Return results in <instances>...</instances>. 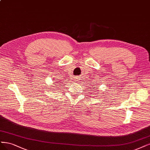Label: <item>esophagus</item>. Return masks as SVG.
I'll return each mask as SVG.
<instances>
[{
	"mask_svg": "<svg viewBox=\"0 0 150 150\" xmlns=\"http://www.w3.org/2000/svg\"><path fill=\"white\" fill-rule=\"evenodd\" d=\"M74 79H75V80H76V81H80V80H81V79H80V77H79V76L76 77Z\"/></svg>",
	"mask_w": 150,
	"mask_h": 150,
	"instance_id": "34e87169",
	"label": "esophagus"
}]
</instances>
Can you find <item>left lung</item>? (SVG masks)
I'll list each match as a JSON object with an SVG mask.
<instances>
[{"mask_svg":"<svg viewBox=\"0 0 150 150\" xmlns=\"http://www.w3.org/2000/svg\"><path fill=\"white\" fill-rule=\"evenodd\" d=\"M95 88H96V87H95Z\"/></svg>","mask_w":150,"mask_h":150,"instance_id":"obj_1","label":"left lung"}]
</instances>
